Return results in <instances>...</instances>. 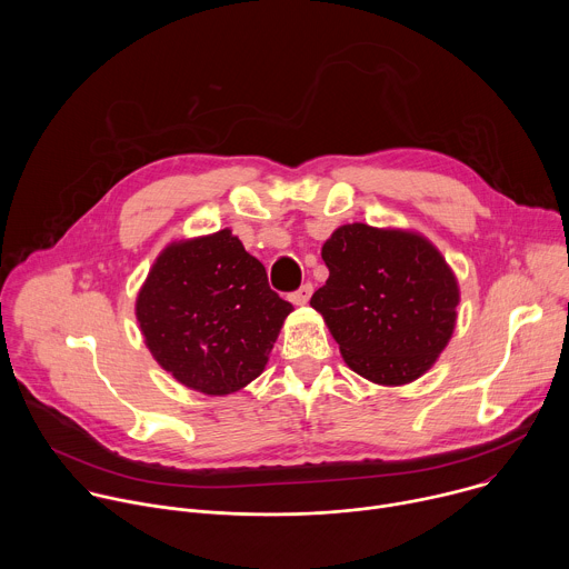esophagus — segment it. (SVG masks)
Instances as JSON below:
<instances>
[{
	"mask_svg": "<svg viewBox=\"0 0 569 569\" xmlns=\"http://www.w3.org/2000/svg\"><path fill=\"white\" fill-rule=\"evenodd\" d=\"M310 295H312V283H303L299 290H295V292L290 295V301L297 303V306H303V303H308Z\"/></svg>",
	"mask_w": 569,
	"mask_h": 569,
	"instance_id": "1",
	"label": "esophagus"
}]
</instances>
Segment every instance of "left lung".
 I'll return each instance as SVG.
<instances>
[{"mask_svg": "<svg viewBox=\"0 0 569 569\" xmlns=\"http://www.w3.org/2000/svg\"><path fill=\"white\" fill-rule=\"evenodd\" d=\"M321 259L329 279L310 306L345 362L378 385L423 376L452 336L459 303L457 279L432 242L353 222L323 242Z\"/></svg>", "mask_w": 569, "mask_h": 569, "instance_id": "1", "label": "left lung"}]
</instances>
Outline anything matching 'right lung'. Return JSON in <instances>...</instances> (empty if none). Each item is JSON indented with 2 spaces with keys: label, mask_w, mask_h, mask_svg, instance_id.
<instances>
[{
  "label": "right lung",
  "mask_w": 569,
  "mask_h": 569,
  "mask_svg": "<svg viewBox=\"0 0 569 569\" xmlns=\"http://www.w3.org/2000/svg\"><path fill=\"white\" fill-rule=\"evenodd\" d=\"M290 310L229 229L173 242L137 297L152 358L209 396L238 391L263 371Z\"/></svg>",
  "instance_id": "right-lung-1"
}]
</instances>
